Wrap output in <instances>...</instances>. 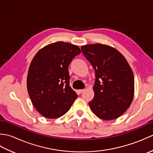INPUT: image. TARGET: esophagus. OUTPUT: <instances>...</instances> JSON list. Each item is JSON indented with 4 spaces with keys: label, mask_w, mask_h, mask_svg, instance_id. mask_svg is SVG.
Here are the masks:
<instances>
[{
    "label": "esophagus",
    "mask_w": 153,
    "mask_h": 153,
    "mask_svg": "<svg viewBox=\"0 0 153 153\" xmlns=\"http://www.w3.org/2000/svg\"><path fill=\"white\" fill-rule=\"evenodd\" d=\"M84 91H85V89H79V92L80 93H83Z\"/></svg>",
    "instance_id": "esophagus-1"
}]
</instances>
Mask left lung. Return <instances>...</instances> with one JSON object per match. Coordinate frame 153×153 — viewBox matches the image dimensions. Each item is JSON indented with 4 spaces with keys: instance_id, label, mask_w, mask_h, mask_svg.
Masks as SVG:
<instances>
[{
    "instance_id": "obj_1",
    "label": "left lung",
    "mask_w": 153,
    "mask_h": 153,
    "mask_svg": "<svg viewBox=\"0 0 153 153\" xmlns=\"http://www.w3.org/2000/svg\"><path fill=\"white\" fill-rule=\"evenodd\" d=\"M81 49L95 71L91 109L102 120L118 118L134 99V77L130 66L118 51L108 45H87Z\"/></svg>"
}]
</instances>
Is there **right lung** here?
I'll use <instances>...</instances> for the list:
<instances>
[{
    "label": "right lung",
    "instance_id": "add662e5",
    "mask_svg": "<svg viewBox=\"0 0 153 153\" xmlns=\"http://www.w3.org/2000/svg\"><path fill=\"white\" fill-rule=\"evenodd\" d=\"M80 53L76 45L56 42L35 54L29 68L27 87L32 103L41 115L59 118L77 99V95L70 86L68 67Z\"/></svg>",
    "mask_w": 153,
    "mask_h": 153
}]
</instances>
